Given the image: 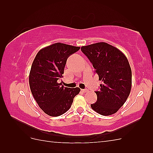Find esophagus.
<instances>
[{"label": "esophagus", "instance_id": "1", "mask_svg": "<svg viewBox=\"0 0 153 153\" xmlns=\"http://www.w3.org/2000/svg\"><path fill=\"white\" fill-rule=\"evenodd\" d=\"M82 91L83 93H87V92L89 91L88 89H82Z\"/></svg>", "mask_w": 153, "mask_h": 153}]
</instances>
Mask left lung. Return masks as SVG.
Listing matches in <instances>:
<instances>
[{
    "mask_svg": "<svg viewBox=\"0 0 153 153\" xmlns=\"http://www.w3.org/2000/svg\"><path fill=\"white\" fill-rule=\"evenodd\" d=\"M81 50L102 82L99 91H95L97 102L91 106L100 114L112 115L123 105L131 91V70L129 62L122 52L104 42L83 46Z\"/></svg>",
    "mask_w": 153,
    "mask_h": 153,
    "instance_id": "1",
    "label": "left lung"
}]
</instances>
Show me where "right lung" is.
Returning a JSON list of instances; mask_svg holds the SVG:
<instances>
[{
	"label": "right lung",
	"mask_w": 153,
	"mask_h": 153,
	"mask_svg": "<svg viewBox=\"0 0 153 153\" xmlns=\"http://www.w3.org/2000/svg\"><path fill=\"white\" fill-rule=\"evenodd\" d=\"M80 47L56 43L42 48L32 63L29 83L39 106L51 116H58L68 111L79 87H64L58 80L62 77L68 58Z\"/></svg>",
	"instance_id": "add662e5"
}]
</instances>
